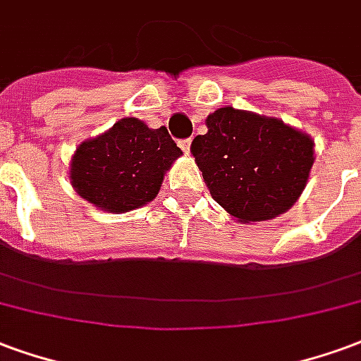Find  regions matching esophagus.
<instances>
[{
    "instance_id": "obj_1",
    "label": "esophagus",
    "mask_w": 361,
    "mask_h": 361,
    "mask_svg": "<svg viewBox=\"0 0 361 361\" xmlns=\"http://www.w3.org/2000/svg\"><path fill=\"white\" fill-rule=\"evenodd\" d=\"M190 144H192L190 138H188V140H180V148H183L184 154H190Z\"/></svg>"
}]
</instances>
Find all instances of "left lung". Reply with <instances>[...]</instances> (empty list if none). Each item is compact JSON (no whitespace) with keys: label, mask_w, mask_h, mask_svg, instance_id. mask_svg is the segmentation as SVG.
I'll list each match as a JSON object with an SVG mask.
<instances>
[{"label":"left lung","mask_w":361,"mask_h":361,"mask_svg":"<svg viewBox=\"0 0 361 361\" xmlns=\"http://www.w3.org/2000/svg\"><path fill=\"white\" fill-rule=\"evenodd\" d=\"M192 142L212 198L240 223L290 209L306 188L314 140L275 117L221 107Z\"/></svg>","instance_id":"obj_1"}]
</instances>
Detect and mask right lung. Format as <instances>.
I'll list each match as a JSON object with an SVG mask.
<instances>
[{
    "label": "right lung",
    "instance_id": "right-lung-1",
    "mask_svg": "<svg viewBox=\"0 0 361 361\" xmlns=\"http://www.w3.org/2000/svg\"><path fill=\"white\" fill-rule=\"evenodd\" d=\"M180 155L165 126L149 128L144 121L125 117L76 148L69 178L86 202L125 213L157 196L165 173Z\"/></svg>",
    "mask_w": 361,
    "mask_h": 361
}]
</instances>
